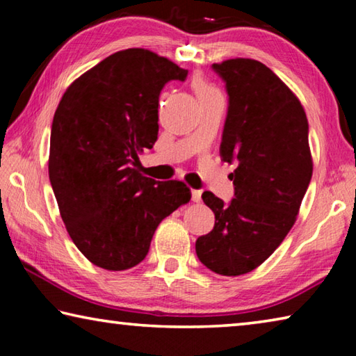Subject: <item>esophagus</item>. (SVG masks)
I'll return each instance as SVG.
<instances>
[{
  "label": "esophagus",
  "instance_id": "obj_1",
  "mask_svg": "<svg viewBox=\"0 0 356 356\" xmlns=\"http://www.w3.org/2000/svg\"><path fill=\"white\" fill-rule=\"evenodd\" d=\"M201 190H191V201L193 202H200L201 201Z\"/></svg>",
  "mask_w": 356,
  "mask_h": 356
}]
</instances>
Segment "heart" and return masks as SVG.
I'll return each mask as SVG.
<instances>
[{"label": "heart", "mask_w": 356, "mask_h": 356, "mask_svg": "<svg viewBox=\"0 0 356 356\" xmlns=\"http://www.w3.org/2000/svg\"><path fill=\"white\" fill-rule=\"evenodd\" d=\"M193 86H195L197 94H207V92H213L215 91V89L210 86V84H207L206 81H204L202 78H196V80L193 81Z\"/></svg>", "instance_id": "b5f03b06"}]
</instances>
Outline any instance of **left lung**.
Listing matches in <instances>:
<instances>
[{"label": "left lung", "instance_id": "obj_1", "mask_svg": "<svg viewBox=\"0 0 356 356\" xmlns=\"http://www.w3.org/2000/svg\"><path fill=\"white\" fill-rule=\"evenodd\" d=\"M212 69L226 83L227 116L220 155L234 163V197L204 191L215 226L196 240L212 272L245 275L278 248L297 220L312 176L309 125L293 92L267 65L236 58Z\"/></svg>", "mask_w": 356, "mask_h": 356}]
</instances>
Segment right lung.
Returning <instances> with one entry per match:
<instances>
[{
	"label": "right lung",
	"instance_id": "1",
	"mask_svg": "<svg viewBox=\"0 0 356 356\" xmlns=\"http://www.w3.org/2000/svg\"><path fill=\"white\" fill-rule=\"evenodd\" d=\"M188 70L144 48L105 58L70 84L51 124L48 176L70 238L113 272L140 264L156 226L190 201L179 180L143 176L159 138V97Z\"/></svg>",
	"mask_w": 356,
	"mask_h": 356
}]
</instances>
